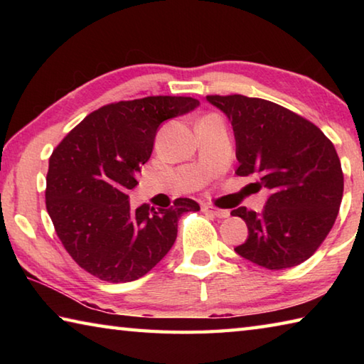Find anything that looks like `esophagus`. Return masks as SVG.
Returning a JSON list of instances; mask_svg holds the SVG:
<instances>
[{"instance_id": "esophagus-1", "label": "esophagus", "mask_w": 364, "mask_h": 364, "mask_svg": "<svg viewBox=\"0 0 364 364\" xmlns=\"http://www.w3.org/2000/svg\"><path fill=\"white\" fill-rule=\"evenodd\" d=\"M202 210L213 215V217H217V218H228V217H230V212H228V210H223V208H218V207H213V205H208V204L202 205Z\"/></svg>"}]
</instances>
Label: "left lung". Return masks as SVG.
<instances>
[{
  "label": "left lung",
  "mask_w": 364,
  "mask_h": 364,
  "mask_svg": "<svg viewBox=\"0 0 364 364\" xmlns=\"http://www.w3.org/2000/svg\"><path fill=\"white\" fill-rule=\"evenodd\" d=\"M230 119L239 176L269 189L262 213L239 207L249 237L239 255L268 269L292 268L310 258L334 226L343 194L341 160L331 139L305 117L260 97L210 95Z\"/></svg>",
  "instance_id": "1"
}]
</instances>
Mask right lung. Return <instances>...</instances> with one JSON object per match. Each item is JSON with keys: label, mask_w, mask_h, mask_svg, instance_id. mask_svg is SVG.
Returning a JSON list of instances; mask_svg holds the SVG:
<instances>
[{"label": "right lung", "mask_w": 364, "mask_h": 364, "mask_svg": "<svg viewBox=\"0 0 364 364\" xmlns=\"http://www.w3.org/2000/svg\"><path fill=\"white\" fill-rule=\"evenodd\" d=\"M197 106L186 96L112 102L86 115L56 146L46 175V210L80 268L107 282L139 279L171 249L181 215L200 210L193 199L160 210L147 204L133 210L128 202L160 123Z\"/></svg>", "instance_id": "obj_1"}]
</instances>
